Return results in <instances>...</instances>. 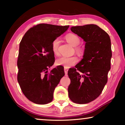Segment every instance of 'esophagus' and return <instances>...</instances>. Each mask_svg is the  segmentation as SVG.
<instances>
[{
    "instance_id": "34e87169",
    "label": "esophagus",
    "mask_w": 125,
    "mask_h": 125,
    "mask_svg": "<svg viewBox=\"0 0 125 125\" xmlns=\"http://www.w3.org/2000/svg\"><path fill=\"white\" fill-rule=\"evenodd\" d=\"M64 73H65V75H67V74H68V69L67 68H64Z\"/></svg>"
}]
</instances>
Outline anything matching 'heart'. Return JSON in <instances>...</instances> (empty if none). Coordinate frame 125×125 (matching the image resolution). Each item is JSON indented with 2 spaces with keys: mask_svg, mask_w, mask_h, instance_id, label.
<instances>
[{
  "mask_svg": "<svg viewBox=\"0 0 125 125\" xmlns=\"http://www.w3.org/2000/svg\"><path fill=\"white\" fill-rule=\"evenodd\" d=\"M65 40L68 43L75 47V51L78 54H82L84 52V48L80 46H77L80 43L79 37L74 33H69L65 36ZM60 40L58 39L54 40L52 43V50L55 55L58 54V47ZM78 58L76 56L61 57L56 60V63L59 65H63L65 68H69L74 65L78 62Z\"/></svg>",
  "mask_w": 125,
  "mask_h": 125,
  "instance_id": "1",
  "label": "heart"
}]
</instances>
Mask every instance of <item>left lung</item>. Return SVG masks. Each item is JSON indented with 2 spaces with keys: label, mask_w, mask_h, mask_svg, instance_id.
<instances>
[{
  "label": "left lung",
  "mask_w": 125,
  "mask_h": 125,
  "mask_svg": "<svg viewBox=\"0 0 125 125\" xmlns=\"http://www.w3.org/2000/svg\"><path fill=\"white\" fill-rule=\"evenodd\" d=\"M85 42L83 59L69 69L71 79L68 96L73 102L84 104L100 95L107 82L112 57L111 40L107 33L96 25L71 28Z\"/></svg>",
  "instance_id": "left-lung-1"
}]
</instances>
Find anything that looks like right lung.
<instances>
[{
    "mask_svg": "<svg viewBox=\"0 0 125 125\" xmlns=\"http://www.w3.org/2000/svg\"><path fill=\"white\" fill-rule=\"evenodd\" d=\"M69 27L40 24L30 29L22 37L17 62L18 81L30 101L41 105L52 101L55 88L64 72L62 66L48 71L54 62L52 43Z\"/></svg>",
    "mask_w": 125,
    "mask_h": 125,
    "instance_id": "1",
    "label": "right lung"
}]
</instances>
